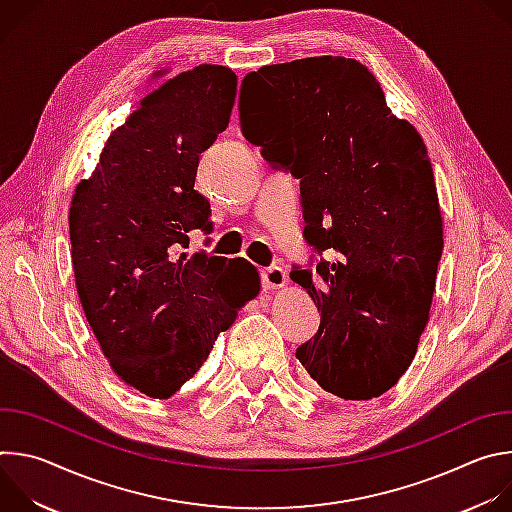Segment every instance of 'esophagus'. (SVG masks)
<instances>
[{
	"label": "esophagus",
	"instance_id": "1",
	"mask_svg": "<svg viewBox=\"0 0 512 512\" xmlns=\"http://www.w3.org/2000/svg\"><path fill=\"white\" fill-rule=\"evenodd\" d=\"M261 281H263L265 289H279V287L285 285L287 275H285V271L281 267L271 265V267H265L261 271Z\"/></svg>",
	"mask_w": 512,
	"mask_h": 512
}]
</instances>
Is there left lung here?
<instances>
[{
	"mask_svg": "<svg viewBox=\"0 0 512 512\" xmlns=\"http://www.w3.org/2000/svg\"><path fill=\"white\" fill-rule=\"evenodd\" d=\"M239 119L261 156L300 180L304 239L320 255L316 269L289 273L320 312L298 360L344 401L383 395L415 356L444 251L421 135L391 113L373 72L344 56L249 72Z\"/></svg>",
	"mask_w": 512,
	"mask_h": 512,
	"instance_id": "1",
	"label": "left lung"
}]
</instances>
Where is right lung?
I'll return each mask as SVG.
<instances>
[{
  "label": "right lung",
  "instance_id": "add662e5",
  "mask_svg": "<svg viewBox=\"0 0 512 512\" xmlns=\"http://www.w3.org/2000/svg\"><path fill=\"white\" fill-rule=\"evenodd\" d=\"M235 95L229 66L166 79L111 133L72 196V269L87 322L113 371L154 399L194 377L216 336L259 294L245 259L184 253L188 233L212 231L196 170L227 129Z\"/></svg>",
  "mask_w": 512,
  "mask_h": 512
}]
</instances>
